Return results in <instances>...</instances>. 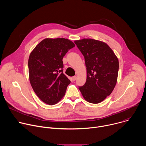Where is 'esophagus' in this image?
<instances>
[{
  "mask_svg": "<svg viewBox=\"0 0 146 146\" xmlns=\"http://www.w3.org/2000/svg\"><path fill=\"white\" fill-rule=\"evenodd\" d=\"M76 78H77V77H76V76H73V77H72V80H73V81H75V80H76Z\"/></svg>",
  "mask_w": 146,
  "mask_h": 146,
  "instance_id": "1",
  "label": "esophagus"
}]
</instances>
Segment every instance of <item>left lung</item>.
Segmentation results:
<instances>
[{"instance_id": "obj_1", "label": "left lung", "mask_w": 146, "mask_h": 146, "mask_svg": "<svg viewBox=\"0 0 146 146\" xmlns=\"http://www.w3.org/2000/svg\"><path fill=\"white\" fill-rule=\"evenodd\" d=\"M84 55L87 81L78 88L86 100L97 104L113 91L117 81L119 62L111 48L105 42L92 38L75 40Z\"/></svg>"}]
</instances>
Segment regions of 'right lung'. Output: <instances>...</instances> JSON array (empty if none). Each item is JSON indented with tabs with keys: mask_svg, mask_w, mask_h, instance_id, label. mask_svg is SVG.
Instances as JSON below:
<instances>
[{
	"mask_svg": "<svg viewBox=\"0 0 146 146\" xmlns=\"http://www.w3.org/2000/svg\"><path fill=\"white\" fill-rule=\"evenodd\" d=\"M75 44L65 38L43 40L31 52L28 59L31 85L38 98L49 105L59 102L70 80L63 73V59Z\"/></svg>",
	"mask_w": 146,
	"mask_h": 146,
	"instance_id": "right-lung-1",
	"label": "right lung"
}]
</instances>
